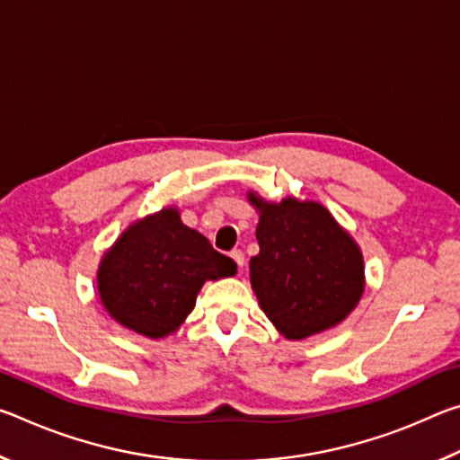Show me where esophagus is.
Listing matches in <instances>:
<instances>
[{
	"label": "esophagus",
	"mask_w": 460,
	"mask_h": 460,
	"mask_svg": "<svg viewBox=\"0 0 460 460\" xmlns=\"http://www.w3.org/2000/svg\"><path fill=\"white\" fill-rule=\"evenodd\" d=\"M231 258L235 260V263L239 268H243V263H245V255H243V252H241V249H233L231 252Z\"/></svg>",
	"instance_id": "esophagus-1"
}]
</instances>
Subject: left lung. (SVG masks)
I'll return each instance as SVG.
<instances>
[{"mask_svg": "<svg viewBox=\"0 0 460 460\" xmlns=\"http://www.w3.org/2000/svg\"><path fill=\"white\" fill-rule=\"evenodd\" d=\"M260 253L249 261L261 310L288 339L339 324L363 294V258L355 241L318 202L255 197Z\"/></svg>", "mask_w": 460, "mask_h": 460, "instance_id": "obj_1", "label": "left lung"}]
</instances>
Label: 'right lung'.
<instances>
[{"instance_id": "1", "label": "right lung", "mask_w": 460, "mask_h": 460, "mask_svg": "<svg viewBox=\"0 0 460 460\" xmlns=\"http://www.w3.org/2000/svg\"><path fill=\"white\" fill-rule=\"evenodd\" d=\"M237 263L181 221L176 208L146 217L115 241L99 266L107 313L144 337L174 332L192 313L207 279L233 276Z\"/></svg>"}]
</instances>
